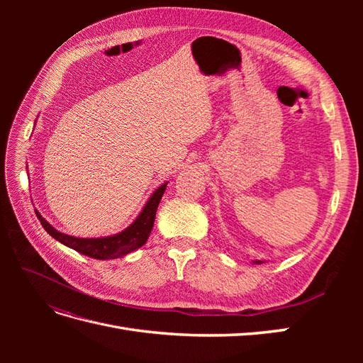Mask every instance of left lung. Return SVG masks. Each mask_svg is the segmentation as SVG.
I'll use <instances>...</instances> for the list:
<instances>
[{
	"label": "left lung",
	"mask_w": 363,
	"mask_h": 363,
	"mask_svg": "<svg viewBox=\"0 0 363 363\" xmlns=\"http://www.w3.org/2000/svg\"><path fill=\"white\" fill-rule=\"evenodd\" d=\"M252 263H257V265H259V263H263V262H262V260H255Z\"/></svg>",
	"instance_id": "left-lung-1"
}]
</instances>
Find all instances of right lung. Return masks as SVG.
<instances>
[{"label":"right lung","mask_w":363,"mask_h":363,"mask_svg":"<svg viewBox=\"0 0 363 363\" xmlns=\"http://www.w3.org/2000/svg\"><path fill=\"white\" fill-rule=\"evenodd\" d=\"M167 184L168 182L160 184L159 188L151 194L144 208H142L140 213L138 215V218L133 223H131L125 230H123V232L112 236L75 238V236L65 235V233H60L59 230L54 228L45 218H42V215L36 211V208L35 212L38 215V219L40 221L42 227L47 230L51 238L59 240L60 244L67 245L92 259H100V260L118 259L128 255L131 251L140 248L147 242V239L152 230V225H155L157 206L162 200V195L164 194V189H167Z\"/></svg>","instance_id":"obj_1"}]
</instances>
